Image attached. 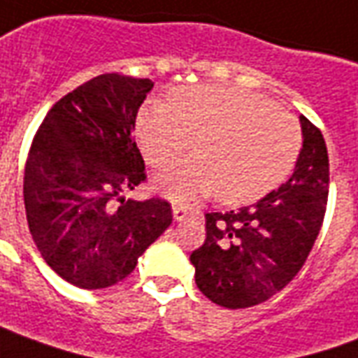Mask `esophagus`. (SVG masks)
I'll use <instances>...</instances> for the list:
<instances>
[{"instance_id": "esophagus-1", "label": "esophagus", "mask_w": 358, "mask_h": 358, "mask_svg": "<svg viewBox=\"0 0 358 358\" xmlns=\"http://www.w3.org/2000/svg\"><path fill=\"white\" fill-rule=\"evenodd\" d=\"M187 215H189V210H187V208L177 206V204H175L173 206L175 222H185V220H187Z\"/></svg>"}]
</instances>
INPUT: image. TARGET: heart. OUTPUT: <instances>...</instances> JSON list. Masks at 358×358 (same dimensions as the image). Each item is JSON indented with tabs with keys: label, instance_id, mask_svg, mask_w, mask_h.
I'll return each instance as SVG.
<instances>
[{
	"label": "heart",
	"instance_id": "heart-1",
	"mask_svg": "<svg viewBox=\"0 0 358 358\" xmlns=\"http://www.w3.org/2000/svg\"><path fill=\"white\" fill-rule=\"evenodd\" d=\"M169 103L150 100L136 113L134 136L144 162L166 169L194 138V158L164 175L156 187L175 202L215 196L248 204L285 181L303 146L301 125L262 94L222 85L181 86Z\"/></svg>",
	"mask_w": 358,
	"mask_h": 358
}]
</instances>
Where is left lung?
Listing matches in <instances>:
<instances>
[{
    "label": "left lung",
    "mask_w": 358,
    "mask_h": 358,
    "mask_svg": "<svg viewBox=\"0 0 358 358\" xmlns=\"http://www.w3.org/2000/svg\"><path fill=\"white\" fill-rule=\"evenodd\" d=\"M295 171L252 206L206 214V239L192 250L196 287L225 308L260 305L305 264L328 204L329 162L320 129L301 115Z\"/></svg>",
    "instance_id": "8db88e82"
}]
</instances>
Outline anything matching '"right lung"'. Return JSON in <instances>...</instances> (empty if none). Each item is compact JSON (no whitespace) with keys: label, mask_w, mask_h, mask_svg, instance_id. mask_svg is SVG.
Wrapping results in <instances>:
<instances>
[{"label":"right lung","mask_w":358,"mask_h":358,"mask_svg":"<svg viewBox=\"0 0 358 358\" xmlns=\"http://www.w3.org/2000/svg\"><path fill=\"white\" fill-rule=\"evenodd\" d=\"M150 78L106 73L55 102L24 166V208L48 266L80 289L125 280L166 231L169 202L129 199L146 179L134 119Z\"/></svg>","instance_id":"1"}]
</instances>
